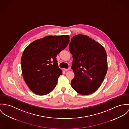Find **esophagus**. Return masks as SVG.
I'll list each match as a JSON object with an SVG mask.
<instances>
[{
  "label": "esophagus",
  "instance_id": "34e87169",
  "mask_svg": "<svg viewBox=\"0 0 129 129\" xmlns=\"http://www.w3.org/2000/svg\"><path fill=\"white\" fill-rule=\"evenodd\" d=\"M70 70V68H68V69H65V68L64 69V71H68V70Z\"/></svg>",
  "mask_w": 129,
  "mask_h": 129
}]
</instances>
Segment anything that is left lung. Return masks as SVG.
Returning a JSON list of instances; mask_svg holds the SVG:
<instances>
[{"label": "left lung", "mask_w": 129, "mask_h": 129, "mask_svg": "<svg viewBox=\"0 0 129 129\" xmlns=\"http://www.w3.org/2000/svg\"><path fill=\"white\" fill-rule=\"evenodd\" d=\"M69 49L73 55L71 68L75 74L72 88L83 95L93 93L100 87L107 71L104 47L87 36L78 35L72 38Z\"/></svg>", "instance_id": "obj_1"}]
</instances>
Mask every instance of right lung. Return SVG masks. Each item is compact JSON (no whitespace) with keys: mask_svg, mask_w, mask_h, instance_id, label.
<instances>
[{"mask_svg":"<svg viewBox=\"0 0 129 129\" xmlns=\"http://www.w3.org/2000/svg\"><path fill=\"white\" fill-rule=\"evenodd\" d=\"M69 36H48L32 42L24 50L21 60L22 75L29 89L40 95L55 87L62 74L56 56L69 43Z\"/></svg>","mask_w":129,"mask_h":129,"instance_id":"1","label":"right lung"}]
</instances>
